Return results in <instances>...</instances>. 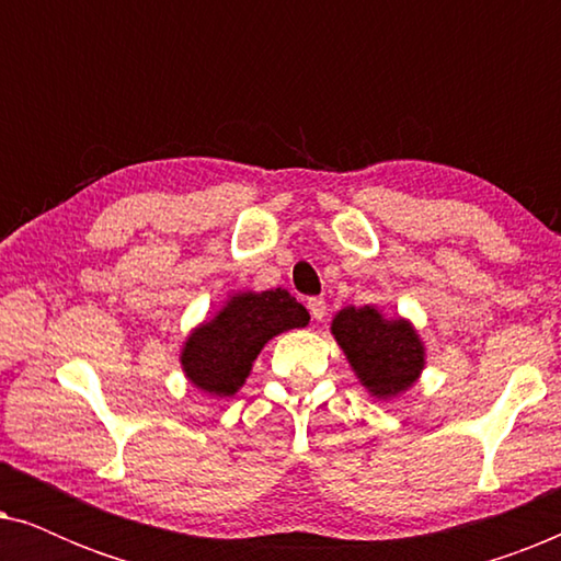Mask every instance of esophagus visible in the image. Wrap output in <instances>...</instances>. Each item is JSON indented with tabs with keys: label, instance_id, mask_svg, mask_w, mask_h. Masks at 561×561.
<instances>
[{
	"label": "esophagus",
	"instance_id": "34e87169",
	"mask_svg": "<svg viewBox=\"0 0 561 561\" xmlns=\"http://www.w3.org/2000/svg\"><path fill=\"white\" fill-rule=\"evenodd\" d=\"M309 311L317 321L324 319L327 317V301H324V298H309Z\"/></svg>",
	"mask_w": 561,
	"mask_h": 561
}]
</instances>
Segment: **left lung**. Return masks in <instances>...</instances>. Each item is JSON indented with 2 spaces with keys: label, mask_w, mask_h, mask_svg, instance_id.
Returning <instances> with one entry per match:
<instances>
[{
  "label": "left lung",
  "mask_w": 561,
  "mask_h": 561,
  "mask_svg": "<svg viewBox=\"0 0 561 561\" xmlns=\"http://www.w3.org/2000/svg\"><path fill=\"white\" fill-rule=\"evenodd\" d=\"M332 334L359 386L378 401L405 393L426 367V347L403 317H382L378 306H344L334 313Z\"/></svg>",
  "instance_id": "obj_1"
}]
</instances>
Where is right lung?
<instances>
[{
  "label": "right lung",
  "instance_id": "1",
  "mask_svg": "<svg viewBox=\"0 0 561 561\" xmlns=\"http://www.w3.org/2000/svg\"><path fill=\"white\" fill-rule=\"evenodd\" d=\"M309 311L286 288L237 290L181 347V367L202 393L229 398L244 386L260 350L273 336L309 324Z\"/></svg>",
  "mask_w": 561,
  "mask_h": 561
}]
</instances>
